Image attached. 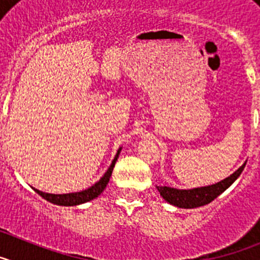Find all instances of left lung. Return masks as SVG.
Returning <instances> with one entry per match:
<instances>
[{"label":"left lung","instance_id":"1","mask_svg":"<svg viewBox=\"0 0 260 260\" xmlns=\"http://www.w3.org/2000/svg\"><path fill=\"white\" fill-rule=\"evenodd\" d=\"M246 162H243L242 167H240L233 174L215 183V185L204 186V187H197V189L190 190H180L174 189V187H168V186H156L160 195L168 202V203L173 204L176 207L180 208H197L202 207L204 204H208L219 197L221 192L228 189L229 186L237 180L240 174L242 173L243 168Z\"/></svg>","mask_w":260,"mask_h":260}]
</instances>
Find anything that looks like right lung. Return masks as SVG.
<instances>
[{"label": "right lung", "instance_id": "1", "mask_svg": "<svg viewBox=\"0 0 260 260\" xmlns=\"http://www.w3.org/2000/svg\"><path fill=\"white\" fill-rule=\"evenodd\" d=\"M119 152H121V148L117 151L116 156H114L113 161L110 164V167L108 168V171L105 172L104 176L88 189L83 190V191L79 192H70V194H48V192H43L38 189H34L38 192L40 197L45 199V201L50 202L53 204H58V206H78V204L86 203V202L92 201V199L98 198L99 195L104 191V189L107 187L108 182H109V178L112 176V172H113V168L116 165L117 158H118Z\"/></svg>", "mask_w": 260, "mask_h": 260}]
</instances>
